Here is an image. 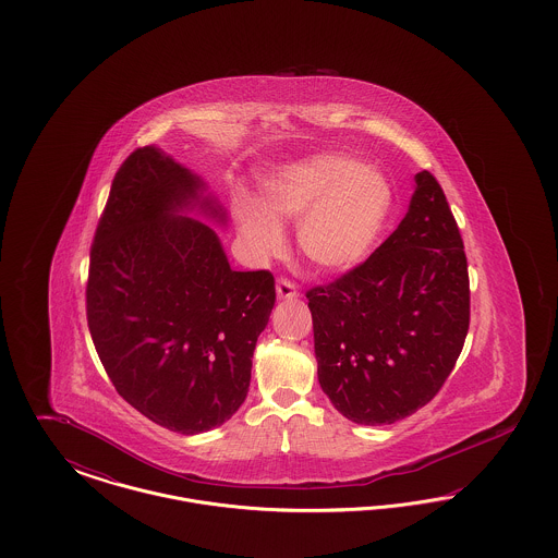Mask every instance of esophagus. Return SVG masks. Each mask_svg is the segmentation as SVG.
<instances>
[{
  "instance_id": "1",
  "label": "esophagus",
  "mask_w": 558,
  "mask_h": 558,
  "mask_svg": "<svg viewBox=\"0 0 558 558\" xmlns=\"http://www.w3.org/2000/svg\"><path fill=\"white\" fill-rule=\"evenodd\" d=\"M276 292H278V299H296L299 296L296 287L292 284L289 278H278L276 280Z\"/></svg>"
}]
</instances>
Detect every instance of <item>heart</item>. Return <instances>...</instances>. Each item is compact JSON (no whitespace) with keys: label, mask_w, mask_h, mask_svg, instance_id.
I'll list each match as a JSON object with an SVG mask.
<instances>
[{"label":"heart","mask_w":558,"mask_h":558,"mask_svg":"<svg viewBox=\"0 0 558 558\" xmlns=\"http://www.w3.org/2000/svg\"><path fill=\"white\" fill-rule=\"evenodd\" d=\"M266 207L248 196L234 205L240 236L257 257L284 244L280 221H299L303 257L326 271L362 264L380 239L393 209V187L360 159L324 153L294 160L267 180Z\"/></svg>","instance_id":"obj_1"}]
</instances>
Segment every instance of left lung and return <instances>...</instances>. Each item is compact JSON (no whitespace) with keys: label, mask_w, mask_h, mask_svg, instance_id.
<instances>
[{"label":"left lung","mask_w":558,"mask_h":558,"mask_svg":"<svg viewBox=\"0 0 558 558\" xmlns=\"http://www.w3.org/2000/svg\"><path fill=\"white\" fill-rule=\"evenodd\" d=\"M398 230L307 291L322 391L357 425H393L439 393L471 319L469 266L439 182L416 173Z\"/></svg>","instance_id":"1"}]
</instances>
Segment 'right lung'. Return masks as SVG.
Here are the masks:
<instances>
[{
  "label": "right lung",
  "instance_id": "1",
  "mask_svg": "<svg viewBox=\"0 0 558 558\" xmlns=\"http://www.w3.org/2000/svg\"><path fill=\"white\" fill-rule=\"evenodd\" d=\"M226 221L205 182L157 146L119 167L87 276V326L117 393L182 435L242 405L271 314L267 269L234 271L211 226Z\"/></svg>",
  "mask_w": 558,
  "mask_h": 558
}]
</instances>
